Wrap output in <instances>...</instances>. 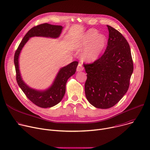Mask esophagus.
<instances>
[{
	"mask_svg": "<svg viewBox=\"0 0 150 150\" xmlns=\"http://www.w3.org/2000/svg\"><path fill=\"white\" fill-rule=\"evenodd\" d=\"M84 70V67L83 66H82V64L79 63L78 66H77V69H76V71L78 72H81V71H83Z\"/></svg>",
	"mask_w": 150,
	"mask_h": 150,
	"instance_id": "obj_1",
	"label": "esophagus"
}]
</instances>
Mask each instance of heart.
Masks as SVG:
<instances>
[{"instance_id":"heart-1","label":"heart","mask_w":150,"mask_h":150,"mask_svg":"<svg viewBox=\"0 0 150 150\" xmlns=\"http://www.w3.org/2000/svg\"><path fill=\"white\" fill-rule=\"evenodd\" d=\"M107 42L108 39L105 35L99 34L96 30L91 29L75 40L74 47L78 50L84 48L81 54L83 59L91 63L100 57Z\"/></svg>"}]
</instances>
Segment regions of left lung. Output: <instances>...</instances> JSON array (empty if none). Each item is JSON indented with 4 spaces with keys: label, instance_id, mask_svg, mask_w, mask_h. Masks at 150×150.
I'll return each instance as SVG.
<instances>
[{
    "label": "left lung",
    "instance_id": "8db88e82",
    "mask_svg": "<svg viewBox=\"0 0 150 150\" xmlns=\"http://www.w3.org/2000/svg\"><path fill=\"white\" fill-rule=\"evenodd\" d=\"M108 46L103 56L84 64L87 74L86 96L93 106L108 109L117 104L129 89L133 71L129 43L118 30L107 25Z\"/></svg>",
    "mask_w": 150,
    "mask_h": 150
}]
</instances>
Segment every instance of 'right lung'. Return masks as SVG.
<instances>
[{"label": "right lung", "mask_w": 150, "mask_h": 150, "mask_svg": "<svg viewBox=\"0 0 150 150\" xmlns=\"http://www.w3.org/2000/svg\"><path fill=\"white\" fill-rule=\"evenodd\" d=\"M62 25L44 23L32 28L25 34L14 55V64L16 79L19 87L30 101L40 108H51L58 104L63 99L66 92L67 79L75 74L78 62H73L60 68L52 84L45 90H37L29 87L23 81L19 67V56L21 51L30 38L35 36L56 39L62 32Z\"/></svg>", "instance_id": "1"}]
</instances>
